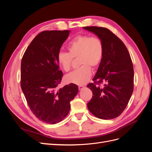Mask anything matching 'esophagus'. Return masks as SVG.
Returning <instances> with one entry per match:
<instances>
[{"label": "esophagus", "instance_id": "34e87169", "mask_svg": "<svg viewBox=\"0 0 152 152\" xmlns=\"http://www.w3.org/2000/svg\"><path fill=\"white\" fill-rule=\"evenodd\" d=\"M84 88H85V86H79V90H82Z\"/></svg>", "mask_w": 152, "mask_h": 152}]
</instances>
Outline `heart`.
<instances>
[{
	"mask_svg": "<svg viewBox=\"0 0 152 152\" xmlns=\"http://www.w3.org/2000/svg\"><path fill=\"white\" fill-rule=\"evenodd\" d=\"M69 53L59 51L57 61L63 70H70L73 58H79V68L65 77L68 83L83 85L89 80L92 75L91 67L97 68L102 63L104 55L102 41L96 37L79 35L75 37L67 45Z\"/></svg>",
	"mask_w": 152,
	"mask_h": 152,
	"instance_id": "obj_1",
	"label": "heart"
}]
</instances>
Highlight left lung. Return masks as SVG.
Here are the masks:
<instances>
[{
    "instance_id": "left-lung-1",
    "label": "left lung",
    "mask_w": 152,
    "mask_h": 152,
    "mask_svg": "<svg viewBox=\"0 0 152 152\" xmlns=\"http://www.w3.org/2000/svg\"><path fill=\"white\" fill-rule=\"evenodd\" d=\"M83 28L97 36L104 48L102 61L93 79L104 85H87L93 92L87 107L99 118H116L125 110L133 92L134 69L130 54L122 41L108 29L98 26Z\"/></svg>"
}]
</instances>
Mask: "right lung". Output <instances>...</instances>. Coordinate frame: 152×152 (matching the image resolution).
Instances as JSON below:
<instances>
[{
	"label": "right lung",
	"mask_w": 152,
	"mask_h": 152,
	"mask_svg": "<svg viewBox=\"0 0 152 152\" xmlns=\"http://www.w3.org/2000/svg\"><path fill=\"white\" fill-rule=\"evenodd\" d=\"M70 30L44 31L27 48L21 63V87L35 117L54 124L65 118L78 86L66 85L58 89L63 72L59 70L57 55Z\"/></svg>",
	"instance_id": "obj_1"
}]
</instances>
